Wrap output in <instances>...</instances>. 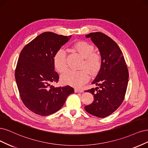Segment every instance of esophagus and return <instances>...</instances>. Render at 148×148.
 I'll use <instances>...</instances> for the list:
<instances>
[{
	"label": "esophagus",
	"mask_w": 148,
	"mask_h": 148,
	"mask_svg": "<svg viewBox=\"0 0 148 148\" xmlns=\"http://www.w3.org/2000/svg\"><path fill=\"white\" fill-rule=\"evenodd\" d=\"M74 92L75 93H80V92H83V90L82 89H80V88H75L74 89Z\"/></svg>",
	"instance_id": "34e87169"
}]
</instances>
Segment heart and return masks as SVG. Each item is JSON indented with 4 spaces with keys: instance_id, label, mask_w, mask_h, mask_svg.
<instances>
[{
    "instance_id": "obj_1",
    "label": "heart",
    "mask_w": 148,
    "mask_h": 148,
    "mask_svg": "<svg viewBox=\"0 0 148 148\" xmlns=\"http://www.w3.org/2000/svg\"><path fill=\"white\" fill-rule=\"evenodd\" d=\"M73 50L82 56L84 59L79 71L68 70L62 74V82L75 87H79L88 80L89 74H93L99 69L101 63V56L98 52L94 51V47L88 42L81 40L74 44ZM55 68L60 73H63L68 68L66 52L60 49L53 58Z\"/></svg>"
}]
</instances>
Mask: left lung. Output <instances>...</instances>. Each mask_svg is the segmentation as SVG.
Segmentation results:
<instances>
[{
    "label": "left lung",
    "mask_w": 148,
    "mask_h": 148,
    "mask_svg": "<svg viewBox=\"0 0 148 148\" xmlns=\"http://www.w3.org/2000/svg\"><path fill=\"white\" fill-rule=\"evenodd\" d=\"M90 38L101 56V68L92 84L99 88L86 90L93 95L94 101L85 106L92 115L100 118L110 115L121 106L126 93L128 71L121 50L111 38L102 32H91Z\"/></svg>",
    "instance_id": "1"
}]
</instances>
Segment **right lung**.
<instances>
[{
  "mask_svg": "<svg viewBox=\"0 0 148 148\" xmlns=\"http://www.w3.org/2000/svg\"><path fill=\"white\" fill-rule=\"evenodd\" d=\"M71 37L45 32L24 47L19 56L15 69L19 93L25 105L38 115L46 116L58 111L74 92L69 85H51L59 80L54 71V56Z\"/></svg>",
  "mask_w": 148,
  "mask_h": 148,
  "instance_id": "add662e5",
  "label": "right lung"
}]
</instances>
